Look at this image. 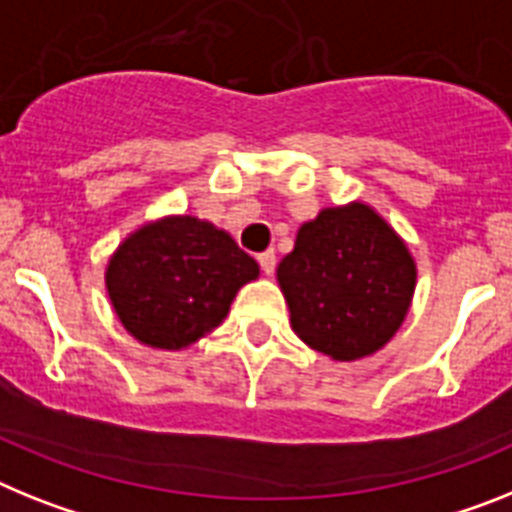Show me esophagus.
<instances>
[{"label":"esophagus","mask_w":512,"mask_h":512,"mask_svg":"<svg viewBox=\"0 0 512 512\" xmlns=\"http://www.w3.org/2000/svg\"><path fill=\"white\" fill-rule=\"evenodd\" d=\"M259 264H261V272L272 274L274 266H277V253H274V251L259 253Z\"/></svg>","instance_id":"34e87169"}]
</instances>
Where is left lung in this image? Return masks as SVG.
Listing matches in <instances>:
<instances>
[{
  "label": "left lung",
  "instance_id": "obj_1",
  "mask_svg": "<svg viewBox=\"0 0 512 512\" xmlns=\"http://www.w3.org/2000/svg\"><path fill=\"white\" fill-rule=\"evenodd\" d=\"M292 331L321 355L355 362L401 329L417 264L396 230L365 202L326 207L303 222L277 266Z\"/></svg>",
  "mask_w": 512,
  "mask_h": 512
}]
</instances>
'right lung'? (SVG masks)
<instances>
[{
	"label": "right lung",
	"mask_w": 512,
	"mask_h": 512,
	"mask_svg": "<svg viewBox=\"0 0 512 512\" xmlns=\"http://www.w3.org/2000/svg\"><path fill=\"white\" fill-rule=\"evenodd\" d=\"M259 264L230 233L191 214H165L126 235L106 264V292L139 344L181 352L212 334Z\"/></svg>",
	"instance_id": "right-lung-1"
}]
</instances>
